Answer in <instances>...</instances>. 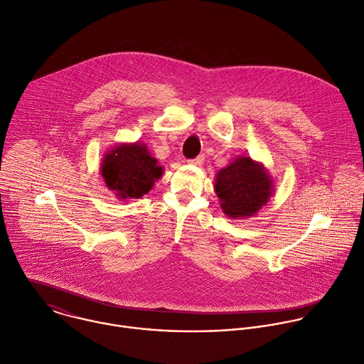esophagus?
<instances>
[{"instance_id": "obj_1", "label": "esophagus", "mask_w": 364, "mask_h": 364, "mask_svg": "<svg viewBox=\"0 0 364 364\" xmlns=\"http://www.w3.org/2000/svg\"><path fill=\"white\" fill-rule=\"evenodd\" d=\"M188 163H190V164H194V166H201V164L204 163V154H200V156H197L196 159L188 160Z\"/></svg>"}]
</instances>
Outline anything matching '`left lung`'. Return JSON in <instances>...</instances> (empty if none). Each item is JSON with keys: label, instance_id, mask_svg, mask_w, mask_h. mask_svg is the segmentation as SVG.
I'll return each mask as SVG.
<instances>
[{"label": "left lung", "instance_id": "8db88e82", "mask_svg": "<svg viewBox=\"0 0 364 364\" xmlns=\"http://www.w3.org/2000/svg\"><path fill=\"white\" fill-rule=\"evenodd\" d=\"M272 181L259 163L241 157L217 174L215 193L221 208L231 218L251 217L267 204Z\"/></svg>", "mask_w": 364, "mask_h": 364}]
</instances>
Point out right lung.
<instances>
[{
  "instance_id": "1",
  "label": "right lung",
  "mask_w": 364,
  "mask_h": 364,
  "mask_svg": "<svg viewBox=\"0 0 364 364\" xmlns=\"http://www.w3.org/2000/svg\"><path fill=\"white\" fill-rule=\"evenodd\" d=\"M163 168L157 166L146 146L122 144L109 151L102 163V176L106 186L120 198H140L159 180Z\"/></svg>"
}]
</instances>
